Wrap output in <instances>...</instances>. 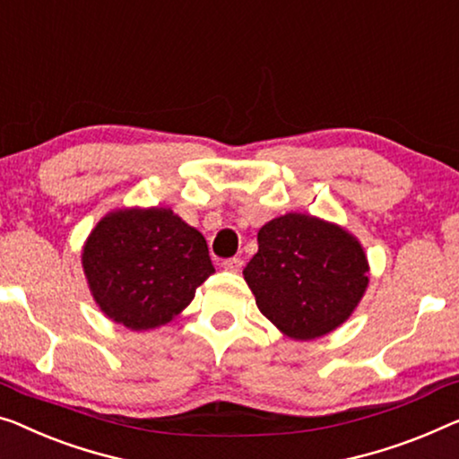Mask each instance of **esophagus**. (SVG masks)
<instances>
[{"label": "esophagus", "mask_w": 459, "mask_h": 459, "mask_svg": "<svg viewBox=\"0 0 459 459\" xmlns=\"http://www.w3.org/2000/svg\"><path fill=\"white\" fill-rule=\"evenodd\" d=\"M222 268H224V270H229V272H241V268H243V259H241V257H230V259H224Z\"/></svg>", "instance_id": "1"}]
</instances>
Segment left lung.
<instances>
[{
	"mask_svg": "<svg viewBox=\"0 0 459 459\" xmlns=\"http://www.w3.org/2000/svg\"><path fill=\"white\" fill-rule=\"evenodd\" d=\"M243 270L259 311L295 340L321 338L352 316L368 284L360 243L338 224L284 214L257 232Z\"/></svg>",
	"mask_w": 459,
	"mask_h": 459,
	"instance_id": "left-lung-1",
	"label": "left lung"
}]
</instances>
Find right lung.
Wrapping results in <instances>:
<instances>
[{"instance_id": "1", "label": "right lung", "mask_w": 459, "mask_h": 459, "mask_svg": "<svg viewBox=\"0 0 459 459\" xmlns=\"http://www.w3.org/2000/svg\"><path fill=\"white\" fill-rule=\"evenodd\" d=\"M82 265L100 311L135 332L169 324L214 273L206 238L169 208L107 214L88 237Z\"/></svg>"}]
</instances>
